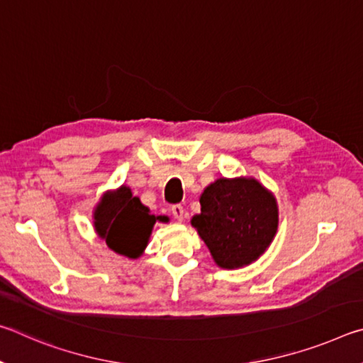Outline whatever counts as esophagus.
<instances>
[{
  "label": "esophagus",
  "instance_id": "1",
  "mask_svg": "<svg viewBox=\"0 0 363 363\" xmlns=\"http://www.w3.org/2000/svg\"><path fill=\"white\" fill-rule=\"evenodd\" d=\"M171 213H173V216L177 220H182L184 219V206L182 205H173V206H171Z\"/></svg>",
  "mask_w": 363,
  "mask_h": 363
}]
</instances>
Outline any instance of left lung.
Here are the masks:
<instances>
[{"label": "left lung", "mask_w": 363, "mask_h": 363, "mask_svg": "<svg viewBox=\"0 0 363 363\" xmlns=\"http://www.w3.org/2000/svg\"><path fill=\"white\" fill-rule=\"evenodd\" d=\"M200 205L190 223L223 269L256 261L277 233V200L253 177H220L203 190Z\"/></svg>", "instance_id": "1"}]
</instances>
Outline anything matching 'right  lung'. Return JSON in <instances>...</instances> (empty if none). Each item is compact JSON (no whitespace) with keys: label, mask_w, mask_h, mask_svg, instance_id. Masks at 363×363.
Returning <instances> with one entry per match:
<instances>
[{"label":"right lung","mask_w":363,"mask_h":363,"mask_svg":"<svg viewBox=\"0 0 363 363\" xmlns=\"http://www.w3.org/2000/svg\"><path fill=\"white\" fill-rule=\"evenodd\" d=\"M157 220L167 223V216H155L133 196L130 187L121 186L104 194L94 210V229L115 253L136 259L143 255Z\"/></svg>","instance_id":"obj_1"}]
</instances>
